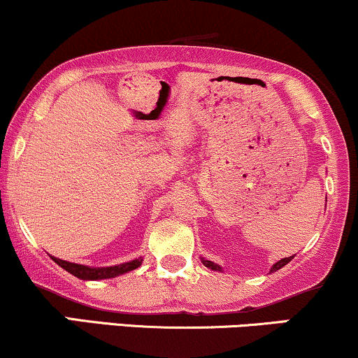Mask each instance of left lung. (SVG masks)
<instances>
[{
  "mask_svg": "<svg viewBox=\"0 0 358 358\" xmlns=\"http://www.w3.org/2000/svg\"><path fill=\"white\" fill-rule=\"evenodd\" d=\"M290 260H292V257L282 258V260L277 262V264H275V265L272 266V270H270V272H277V270L282 268V266H285ZM201 264H203L205 266H208V268H212V270H222L220 266H218L217 264H213V262H210V260H205V258H201Z\"/></svg>",
  "mask_w": 358,
  "mask_h": 358,
  "instance_id": "left-lung-1",
  "label": "left lung"
}]
</instances>
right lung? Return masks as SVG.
<instances>
[{"label":"right lung","mask_w":358,"mask_h":358,"mask_svg":"<svg viewBox=\"0 0 358 358\" xmlns=\"http://www.w3.org/2000/svg\"><path fill=\"white\" fill-rule=\"evenodd\" d=\"M53 260L58 264L62 268L70 272L75 277H78L81 280H103V278H111L116 277V275H122L127 272H131V270L138 268L141 265V258H136V260L127 262V264L122 265H115V266H105V268H90V266L85 265H78V264H71V262L66 260H59V258L51 257Z\"/></svg>","instance_id":"1"}]
</instances>
